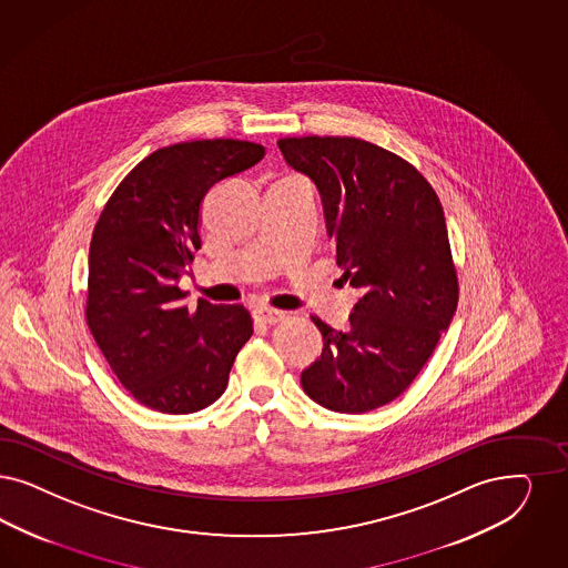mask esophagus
<instances>
[{
	"label": "esophagus",
	"mask_w": 568,
	"mask_h": 568,
	"mask_svg": "<svg viewBox=\"0 0 568 568\" xmlns=\"http://www.w3.org/2000/svg\"><path fill=\"white\" fill-rule=\"evenodd\" d=\"M283 318H285V314L281 311H273V308H255L254 311L255 323H262V325H274Z\"/></svg>",
	"instance_id": "1"
}]
</instances>
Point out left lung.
I'll list each match as a JSON object with an SVG mask.
<instances>
[{
  "label": "left lung",
  "instance_id": "obj_1",
  "mask_svg": "<svg viewBox=\"0 0 568 568\" xmlns=\"http://www.w3.org/2000/svg\"><path fill=\"white\" fill-rule=\"evenodd\" d=\"M276 144L316 184L342 278L361 290L344 332L313 316L325 344L302 388L329 412H373L409 388L457 308L443 205L412 163L367 140Z\"/></svg>",
  "mask_w": 568,
  "mask_h": 568
}]
</instances>
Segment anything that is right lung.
<instances>
[{
  "mask_svg": "<svg viewBox=\"0 0 568 568\" xmlns=\"http://www.w3.org/2000/svg\"><path fill=\"white\" fill-rule=\"evenodd\" d=\"M264 155L262 144L231 138L163 146L121 180L94 226L88 327L123 388L153 412L212 405L254 333L239 304L182 306L178 281L201 247L203 196Z\"/></svg>",
  "mask_w": 568,
  "mask_h": 568,
  "instance_id": "add662e5",
  "label": "right lung"
}]
</instances>
